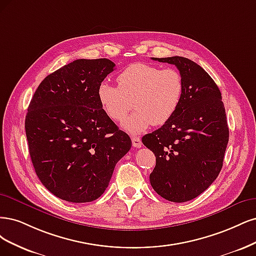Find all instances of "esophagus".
Masks as SVG:
<instances>
[{"instance_id":"obj_1","label":"esophagus","mask_w":256,"mask_h":256,"mask_svg":"<svg viewBox=\"0 0 256 256\" xmlns=\"http://www.w3.org/2000/svg\"><path fill=\"white\" fill-rule=\"evenodd\" d=\"M132 144L135 148H140L142 144V139H140L138 136H132Z\"/></svg>"}]
</instances>
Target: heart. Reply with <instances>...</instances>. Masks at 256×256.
Listing matches in <instances>:
<instances>
[{"mask_svg": "<svg viewBox=\"0 0 256 256\" xmlns=\"http://www.w3.org/2000/svg\"><path fill=\"white\" fill-rule=\"evenodd\" d=\"M118 86L103 82L98 98L104 112L114 121H121L132 107L135 112L122 122L130 133H140L151 124L162 126L178 110L184 92L183 76L176 69L136 62L117 76Z\"/></svg>", "mask_w": 256, "mask_h": 256, "instance_id": "b5f03b06", "label": "heart"}]
</instances>
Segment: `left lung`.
Instances as JSON below:
<instances>
[{
    "mask_svg": "<svg viewBox=\"0 0 256 256\" xmlns=\"http://www.w3.org/2000/svg\"><path fill=\"white\" fill-rule=\"evenodd\" d=\"M152 60L176 64L184 92L172 118L142 137L156 158L150 183L164 199L182 203L201 194L219 174L228 142L226 110L218 86L199 64L180 56Z\"/></svg>",
    "mask_w": 256,
    "mask_h": 256,
    "instance_id": "8db88e82",
    "label": "left lung"
}]
</instances>
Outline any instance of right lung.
<instances>
[{
    "mask_svg": "<svg viewBox=\"0 0 256 256\" xmlns=\"http://www.w3.org/2000/svg\"><path fill=\"white\" fill-rule=\"evenodd\" d=\"M114 66L107 58L74 60L41 82L28 105L26 133L32 166L62 200L85 203L101 196L132 146L98 98V87Z\"/></svg>",
    "mask_w": 256,
    "mask_h": 256,
    "instance_id": "1",
    "label": "right lung"
}]
</instances>
